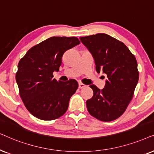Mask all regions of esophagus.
Instances as JSON below:
<instances>
[{
    "label": "esophagus",
    "instance_id": "34e87169",
    "mask_svg": "<svg viewBox=\"0 0 154 154\" xmlns=\"http://www.w3.org/2000/svg\"><path fill=\"white\" fill-rule=\"evenodd\" d=\"M85 87H86L85 85H84L83 83H81V82L79 83V89H82V88H85Z\"/></svg>",
    "mask_w": 154,
    "mask_h": 154
}]
</instances>
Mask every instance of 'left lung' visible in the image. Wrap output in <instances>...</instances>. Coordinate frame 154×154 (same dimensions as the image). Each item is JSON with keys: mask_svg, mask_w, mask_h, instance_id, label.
Instances as JSON below:
<instances>
[{"mask_svg": "<svg viewBox=\"0 0 154 154\" xmlns=\"http://www.w3.org/2000/svg\"><path fill=\"white\" fill-rule=\"evenodd\" d=\"M82 44L91 53L96 69L107 75L105 87H90L94 96L87 101L89 114L103 122L116 120L124 113L132 99L139 80L137 62L123 43L106 34L80 37Z\"/></svg>", "mask_w": 154, "mask_h": 154, "instance_id": "8db88e82", "label": "left lung"}]
</instances>
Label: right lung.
Returning <instances> with one entry per match:
<instances>
[{"instance_id":"obj_1","label":"right lung","mask_w":154,"mask_h":154,"mask_svg":"<svg viewBox=\"0 0 154 154\" xmlns=\"http://www.w3.org/2000/svg\"><path fill=\"white\" fill-rule=\"evenodd\" d=\"M80 44L77 37L53 36L35 45L20 59L15 78L20 96L31 114L53 120L65 113L70 97L78 88L75 79H53L65 51Z\"/></svg>"}]
</instances>
